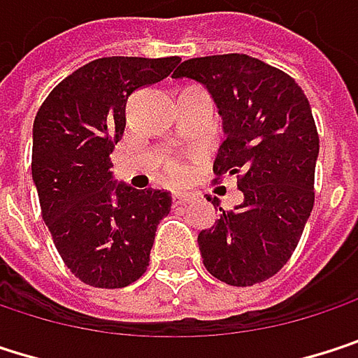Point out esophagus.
<instances>
[{"mask_svg":"<svg viewBox=\"0 0 358 358\" xmlns=\"http://www.w3.org/2000/svg\"><path fill=\"white\" fill-rule=\"evenodd\" d=\"M192 200V194L189 192H173V202L175 204H185Z\"/></svg>","mask_w":358,"mask_h":358,"instance_id":"esophagus-1","label":"esophagus"}]
</instances>
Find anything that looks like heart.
I'll list each match as a JSON object with an SVG mask.
<instances>
[{
	"instance_id": "heart-1",
	"label": "heart",
	"mask_w": 358,
	"mask_h": 358,
	"mask_svg": "<svg viewBox=\"0 0 358 358\" xmlns=\"http://www.w3.org/2000/svg\"><path fill=\"white\" fill-rule=\"evenodd\" d=\"M169 173H171L173 177H179V175L183 173V166H181V164H171V169H169Z\"/></svg>"
}]
</instances>
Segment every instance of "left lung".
<instances>
[{
	"label": "left lung",
	"instance_id": "8db88e82",
	"mask_svg": "<svg viewBox=\"0 0 358 358\" xmlns=\"http://www.w3.org/2000/svg\"><path fill=\"white\" fill-rule=\"evenodd\" d=\"M210 93L225 141L215 175H238L244 200L198 234L206 271L229 285H255L287 263L310 217L319 135L300 85L246 54L192 58L173 73Z\"/></svg>",
	"mask_w": 358,
	"mask_h": 358
}]
</instances>
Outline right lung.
<instances>
[{
    "label": "right lung",
    "instance_id": "1",
    "mask_svg": "<svg viewBox=\"0 0 358 358\" xmlns=\"http://www.w3.org/2000/svg\"><path fill=\"white\" fill-rule=\"evenodd\" d=\"M173 58H99L69 75L33 124V183L54 244L81 281L124 287L150 265L173 198L116 183L110 166L124 133L127 97L171 75Z\"/></svg>",
    "mask_w": 358,
    "mask_h": 358
}]
</instances>
